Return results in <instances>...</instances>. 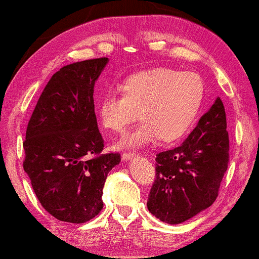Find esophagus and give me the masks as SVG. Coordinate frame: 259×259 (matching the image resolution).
<instances>
[{"mask_svg":"<svg viewBox=\"0 0 259 259\" xmlns=\"http://www.w3.org/2000/svg\"><path fill=\"white\" fill-rule=\"evenodd\" d=\"M134 156H136V154H135V153H133V152H129V153H123L122 158H123L124 161H127V160L133 159Z\"/></svg>","mask_w":259,"mask_h":259,"instance_id":"esophagus-1","label":"esophagus"}]
</instances>
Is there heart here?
Listing matches in <instances>:
<instances>
[{
    "instance_id": "1",
    "label": "heart",
    "mask_w": 259,
    "mask_h": 259,
    "mask_svg": "<svg viewBox=\"0 0 259 259\" xmlns=\"http://www.w3.org/2000/svg\"><path fill=\"white\" fill-rule=\"evenodd\" d=\"M203 92L197 74L153 68L127 77L122 93L106 94L99 104V117L105 129L123 133L139 112L142 122L123 136L120 148L143 147L159 137L172 142L181 139L194 122Z\"/></svg>"
}]
</instances>
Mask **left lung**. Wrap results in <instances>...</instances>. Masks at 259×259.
Instances as JSON below:
<instances>
[{"label": "left lung", "instance_id": "1", "mask_svg": "<svg viewBox=\"0 0 259 259\" xmlns=\"http://www.w3.org/2000/svg\"><path fill=\"white\" fill-rule=\"evenodd\" d=\"M220 98L184 142L158 153L147 208L160 221L182 224L215 202L230 160V139Z\"/></svg>", "mask_w": 259, "mask_h": 259}]
</instances>
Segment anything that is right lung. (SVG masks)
<instances>
[{
    "mask_svg": "<svg viewBox=\"0 0 259 259\" xmlns=\"http://www.w3.org/2000/svg\"><path fill=\"white\" fill-rule=\"evenodd\" d=\"M107 62H76L52 75L26 130L24 169L42 208L60 221L97 217L106 177L120 162L118 153L101 154L94 112V84Z\"/></svg>",
    "mask_w": 259,
    "mask_h": 259,
    "instance_id": "add662e5",
    "label": "right lung"
}]
</instances>
